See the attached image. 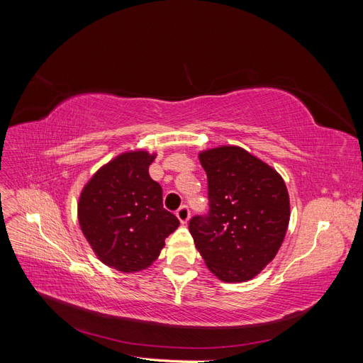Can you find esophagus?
<instances>
[{
  "label": "esophagus",
  "mask_w": 363,
  "mask_h": 363,
  "mask_svg": "<svg viewBox=\"0 0 363 363\" xmlns=\"http://www.w3.org/2000/svg\"><path fill=\"white\" fill-rule=\"evenodd\" d=\"M189 216H191V212H189V208H188V206H182L179 211H177V218H179V221L182 223V224H186L189 221Z\"/></svg>",
  "instance_id": "obj_1"
}]
</instances>
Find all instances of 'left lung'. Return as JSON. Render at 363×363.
Instances as JSON below:
<instances>
[{"label":"left lung","mask_w":363,"mask_h":363,"mask_svg":"<svg viewBox=\"0 0 363 363\" xmlns=\"http://www.w3.org/2000/svg\"><path fill=\"white\" fill-rule=\"evenodd\" d=\"M199 159L207 174L211 211L189 221L195 247L221 281H248L276 257L286 236V184L276 169L242 147L203 150Z\"/></svg>","instance_id":"8db88e82"}]
</instances>
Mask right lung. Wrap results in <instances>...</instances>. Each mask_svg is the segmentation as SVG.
I'll use <instances>...</instances> for the list:
<instances>
[{"label": "right lung", "mask_w": 363, "mask_h": 363, "mask_svg": "<svg viewBox=\"0 0 363 363\" xmlns=\"http://www.w3.org/2000/svg\"><path fill=\"white\" fill-rule=\"evenodd\" d=\"M156 152L128 150L96 169L77 203L82 233L104 265L124 274L150 268L180 221L162 204L148 174Z\"/></svg>", "instance_id": "add662e5"}]
</instances>
